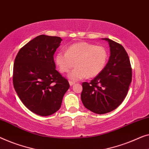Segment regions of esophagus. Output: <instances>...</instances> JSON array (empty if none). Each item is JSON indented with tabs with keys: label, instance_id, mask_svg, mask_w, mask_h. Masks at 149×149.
Segmentation results:
<instances>
[{
	"label": "esophagus",
	"instance_id": "obj_1",
	"mask_svg": "<svg viewBox=\"0 0 149 149\" xmlns=\"http://www.w3.org/2000/svg\"><path fill=\"white\" fill-rule=\"evenodd\" d=\"M68 82H69V84H70V86L73 85H74V84L75 83V82H74V81H69Z\"/></svg>",
	"mask_w": 149,
	"mask_h": 149
}]
</instances>
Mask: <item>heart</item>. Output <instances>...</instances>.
Returning a JSON list of instances; mask_svg holds the SVG:
<instances>
[{
  "label": "heart",
  "instance_id": "heart-1",
  "mask_svg": "<svg viewBox=\"0 0 149 149\" xmlns=\"http://www.w3.org/2000/svg\"><path fill=\"white\" fill-rule=\"evenodd\" d=\"M108 52L103 46L78 42L66 49V52H59L55 56L56 65L61 73H67L77 66L69 74L70 79L77 81L86 77H95L100 74L106 66Z\"/></svg>",
  "mask_w": 149,
  "mask_h": 149
}]
</instances>
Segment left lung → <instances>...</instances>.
I'll return each instance as SVG.
<instances>
[{
	"label": "left lung",
	"instance_id": "left-lung-1",
	"mask_svg": "<svg viewBox=\"0 0 149 149\" xmlns=\"http://www.w3.org/2000/svg\"><path fill=\"white\" fill-rule=\"evenodd\" d=\"M110 56L100 74L90 83H82L81 97L86 108L97 114L117 108L128 94L132 81V68L128 55L121 44L109 40Z\"/></svg>",
	"mask_w": 149,
	"mask_h": 149
}]
</instances>
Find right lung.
I'll return each instance as SVG.
<instances>
[{
    "instance_id": "right-lung-1",
    "label": "right lung",
    "mask_w": 149,
    "mask_h": 149,
    "mask_svg": "<svg viewBox=\"0 0 149 149\" xmlns=\"http://www.w3.org/2000/svg\"><path fill=\"white\" fill-rule=\"evenodd\" d=\"M61 41L57 36H37L20 49L15 59V90L25 106L39 116L58 110L70 87L67 79L56 70L54 60Z\"/></svg>"
}]
</instances>
